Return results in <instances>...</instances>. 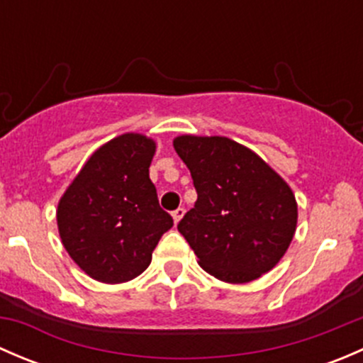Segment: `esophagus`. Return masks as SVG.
<instances>
[{"label": "esophagus", "instance_id": "esophagus-1", "mask_svg": "<svg viewBox=\"0 0 363 363\" xmlns=\"http://www.w3.org/2000/svg\"><path fill=\"white\" fill-rule=\"evenodd\" d=\"M184 212H186V211H184V208H182V207L175 208V211L172 212V218H174V223H175V225H177V223L181 221L182 216H184Z\"/></svg>", "mask_w": 363, "mask_h": 363}]
</instances>
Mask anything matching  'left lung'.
<instances>
[{
    "label": "left lung",
    "instance_id": "1",
    "mask_svg": "<svg viewBox=\"0 0 363 363\" xmlns=\"http://www.w3.org/2000/svg\"><path fill=\"white\" fill-rule=\"evenodd\" d=\"M189 168L195 207L177 230L199 256V265L232 284L258 279L277 265L296 228L290 186L256 152L226 137L174 138Z\"/></svg>",
    "mask_w": 363,
    "mask_h": 363
}]
</instances>
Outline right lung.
I'll return each instance as SVG.
<instances>
[{
  "label": "right lung",
  "instance_id": "obj_1",
  "mask_svg": "<svg viewBox=\"0 0 363 363\" xmlns=\"http://www.w3.org/2000/svg\"><path fill=\"white\" fill-rule=\"evenodd\" d=\"M156 142L140 133L112 138L91 155L57 203L61 242L100 283H126L152 259L174 219L149 179Z\"/></svg>",
  "mask_w": 363,
  "mask_h": 363
}]
</instances>
